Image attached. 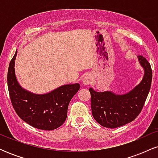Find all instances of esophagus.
Returning <instances> with one entry per match:
<instances>
[{
	"label": "esophagus",
	"instance_id": "esophagus-1",
	"mask_svg": "<svg viewBox=\"0 0 158 158\" xmlns=\"http://www.w3.org/2000/svg\"><path fill=\"white\" fill-rule=\"evenodd\" d=\"M93 81V78L90 74H87L86 76H85L82 79V83L84 85H88Z\"/></svg>",
	"mask_w": 158,
	"mask_h": 158
}]
</instances>
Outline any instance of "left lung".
Instances as JSON below:
<instances>
[{
    "label": "left lung",
    "instance_id": "left-lung-1",
    "mask_svg": "<svg viewBox=\"0 0 158 158\" xmlns=\"http://www.w3.org/2000/svg\"><path fill=\"white\" fill-rule=\"evenodd\" d=\"M144 70L142 80L128 93L117 94L111 90L97 92L89 88L94 119L102 126L115 128L133 121L142 110L150 90L152 79L151 65L143 56H137Z\"/></svg>",
    "mask_w": 158,
    "mask_h": 158
}]
</instances>
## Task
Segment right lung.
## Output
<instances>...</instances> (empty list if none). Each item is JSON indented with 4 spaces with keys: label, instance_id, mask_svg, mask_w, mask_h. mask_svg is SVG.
I'll list each match as a JSON object with an SVG mask.
<instances>
[{
    "label": "right lung",
    "instance_id": "add662e5",
    "mask_svg": "<svg viewBox=\"0 0 158 158\" xmlns=\"http://www.w3.org/2000/svg\"><path fill=\"white\" fill-rule=\"evenodd\" d=\"M16 56L17 50L7 73L9 94L15 112L24 122L39 129L50 131L60 127L66 120L69 103L80 85L68 84L46 94L32 93L22 88L18 81L15 70Z\"/></svg>",
    "mask_w": 158,
    "mask_h": 158
}]
</instances>
